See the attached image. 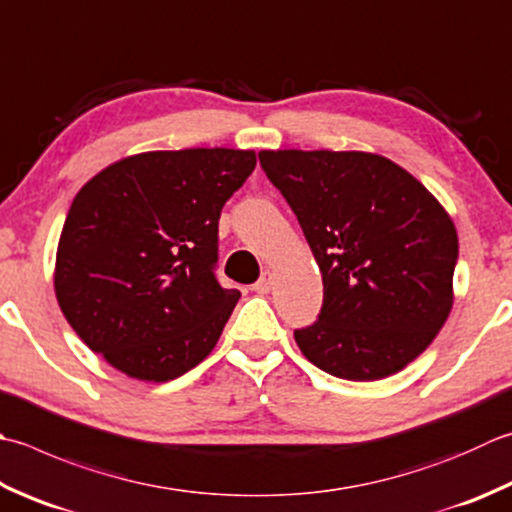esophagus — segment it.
Instances as JSON below:
<instances>
[{"instance_id": "34e87169", "label": "esophagus", "mask_w": 512, "mask_h": 512, "mask_svg": "<svg viewBox=\"0 0 512 512\" xmlns=\"http://www.w3.org/2000/svg\"><path fill=\"white\" fill-rule=\"evenodd\" d=\"M270 288H273V273H270V270H266V273L262 275V279H259V282L253 286V290H255V293H259V295H266V293H270Z\"/></svg>"}]
</instances>
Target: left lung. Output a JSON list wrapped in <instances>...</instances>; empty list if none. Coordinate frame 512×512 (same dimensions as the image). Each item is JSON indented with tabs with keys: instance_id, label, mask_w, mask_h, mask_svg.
<instances>
[{
	"instance_id": "left-lung-1",
	"label": "left lung",
	"mask_w": 512,
	"mask_h": 512,
	"mask_svg": "<svg viewBox=\"0 0 512 512\" xmlns=\"http://www.w3.org/2000/svg\"><path fill=\"white\" fill-rule=\"evenodd\" d=\"M324 282L319 319L295 342L324 373L375 382L433 344L453 310L457 230L448 210L388 157L262 150Z\"/></svg>"
}]
</instances>
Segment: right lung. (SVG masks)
<instances>
[{
    "label": "right lung",
    "instance_id": "obj_1",
    "mask_svg": "<svg viewBox=\"0 0 512 512\" xmlns=\"http://www.w3.org/2000/svg\"><path fill=\"white\" fill-rule=\"evenodd\" d=\"M255 150L130 155L88 179L55 257V297L79 339L139 382H170L210 355L242 293L213 275L217 222Z\"/></svg>",
    "mask_w": 512,
    "mask_h": 512
}]
</instances>
